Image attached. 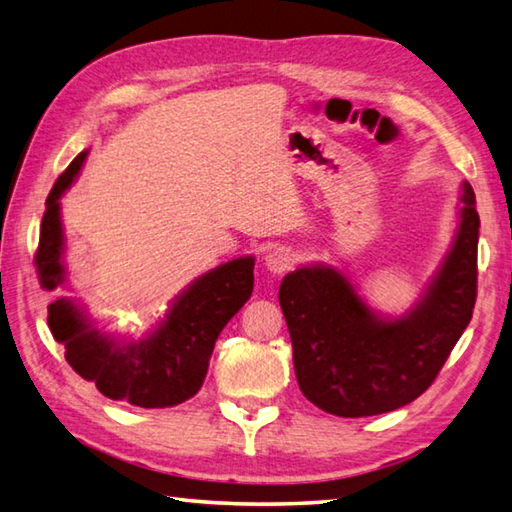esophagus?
<instances>
[{"label":"esophagus","mask_w":512,"mask_h":512,"mask_svg":"<svg viewBox=\"0 0 512 512\" xmlns=\"http://www.w3.org/2000/svg\"><path fill=\"white\" fill-rule=\"evenodd\" d=\"M264 259H266V266L270 273H275V275H284L297 264V255L286 246H277L273 250H268Z\"/></svg>","instance_id":"obj_1"}]
</instances>
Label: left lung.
Masks as SVG:
<instances>
[{"label":"left lung","mask_w":512,"mask_h":512,"mask_svg":"<svg viewBox=\"0 0 512 512\" xmlns=\"http://www.w3.org/2000/svg\"><path fill=\"white\" fill-rule=\"evenodd\" d=\"M477 242L475 193L464 182L453 248L422 302L399 319H379L335 268L288 273L279 304L308 402L337 417H370L422 395L473 317Z\"/></svg>","instance_id":"obj_1"}]
</instances>
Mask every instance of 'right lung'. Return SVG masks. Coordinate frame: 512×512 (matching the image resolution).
<instances>
[{"label":"right lung","mask_w":512,"mask_h":512,"mask_svg":"<svg viewBox=\"0 0 512 512\" xmlns=\"http://www.w3.org/2000/svg\"><path fill=\"white\" fill-rule=\"evenodd\" d=\"M86 155L84 150L70 162L46 199L35 253L44 290H57L66 282L59 197L75 182ZM253 268V257H239L208 270L177 297L155 333L142 339L102 333L68 297L48 306V328L64 344L66 362L75 373L95 382L108 399L139 408L177 406L202 388L219 333L253 293Z\"/></svg>","instance_id":"add662e5"}]
</instances>
